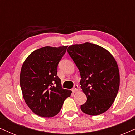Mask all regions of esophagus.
<instances>
[{
  "instance_id": "34e87169",
  "label": "esophagus",
  "mask_w": 135,
  "mask_h": 135,
  "mask_svg": "<svg viewBox=\"0 0 135 135\" xmlns=\"http://www.w3.org/2000/svg\"><path fill=\"white\" fill-rule=\"evenodd\" d=\"M78 85H75L74 86V88H73V92H76L77 90H78Z\"/></svg>"
}]
</instances>
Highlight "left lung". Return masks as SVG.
<instances>
[{
    "label": "left lung",
    "mask_w": 135,
    "mask_h": 135,
    "mask_svg": "<svg viewBox=\"0 0 135 135\" xmlns=\"http://www.w3.org/2000/svg\"><path fill=\"white\" fill-rule=\"evenodd\" d=\"M67 51L79 70L80 87L87 98L81 110L90 115L104 113L113 104L119 89L115 58L106 49L89 42L72 45Z\"/></svg>",
    "instance_id": "1"
}]
</instances>
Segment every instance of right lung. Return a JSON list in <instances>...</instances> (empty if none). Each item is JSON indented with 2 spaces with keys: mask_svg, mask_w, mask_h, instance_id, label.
Wrapping results in <instances>:
<instances>
[{
  "mask_svg": "<svg viewBox=\"0 0 135 135\" xmlns=\"http://www.w3.org/2000/svg\"><path fill=\"white\" fill-rule=\"evenodd\" d=\"M68 46L47 47L32 51L24 61L20 86L26 103L36 115H56L72 91L63 89L57 75L58 64Z\"/></svg>",
  "mask_w": 135,
  "mask_h": 135,
  "instance_id": "add662e5",
  "label": "right lung"
}]
</instances>
